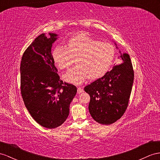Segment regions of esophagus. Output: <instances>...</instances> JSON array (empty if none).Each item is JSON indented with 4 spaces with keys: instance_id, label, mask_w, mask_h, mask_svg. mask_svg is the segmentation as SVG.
<instances>
[{
    "instance_id": "obj_1",
    "label": "esophagus",
    "mask_w": 160,
    "mask_h": 160,
    "mask_svg": "<svg viewBox=\"0 0 160 160\" xmlns=\"http://www.w3.org/2000/svg\"><path fill=\"white\" fill-rule=\"evenodd\" d=\"M82 92H83V89H82V88H81V87L78 88V90H77V92H78V94H80V93H82Z\"/></svg>"
}]
</instances>
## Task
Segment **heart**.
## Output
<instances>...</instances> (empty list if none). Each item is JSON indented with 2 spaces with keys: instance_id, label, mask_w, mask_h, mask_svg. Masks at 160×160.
<instances>
[{
  "instance_id": "b5f03b06",
  "label": "heart",
  "mask_w": 160,
  "mask_h": 160,
  "mask_svg": "<svg viewBox=\"0 0 160 160\" xmlns=\"http://www.w3.org/2000/svg\"><path fill=\"white\" fill-rule=\"evenodd\" d=\"M66 48L58 46L52 57L61 69L70 68L76 59V68L67 72L63 78L68 82L80 84L88 79H97L108 72L115 58V48L111 43L102 42L84 34L69 40Z\"/></svg>"
}]
</instances>
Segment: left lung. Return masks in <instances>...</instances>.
Listing matches in <instances>:
<instances>
[{
	"instance_id": "1",
	"label": "left lung",
	"mask_w": 160,
	"mask_h": 160,
	"mask_svg": "<svg viewBox=\"0 0 160 160\" xmlns=\"http://www.w3.org/2000/svg\"><path fill=\"white\" fill-rule=\"evenodd\" d=\"M120 57L122 63L84 87V91L91 97L90 114L101 124L109 125L119 120L128 105L134 71L129 55L123 53Z\"/></svg>"
}]
</instances>
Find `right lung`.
I'll return each mask as SVG.
<instances>
[{
	"mask_svg": "<svg viewBox=\"0 0 160 160\" xmlns=\"http://www.w3.org/2000/svg\"><path fill=\"white\" fill-rule=\"evenodd\" d=\"M39 35L23 52L21 65V93L34 120L52 129L66 120L69 105L77 92L74 85L60 80L51 53L57 35Z\"/></svg>",
	"mask_w": 160,
	"mask_h": 160,
	"instance_id": "1",
	"label": "right lung"
}]
</instances>
